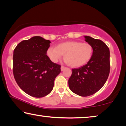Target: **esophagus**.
Instances as JSON below:
<instances>
[{
    "instance_id": "obj_1",
    "label": "esophagus",
    "mask_w": 126,
    "mask_h": 126,
    "mask_svg": "<svg viewBox=\"0 0 126 126\" xmlns=\"http://www.w3.org/2000/svg\"><path fill=\"white\" fill-rule=\"evenodd\" d=\"M65 68V67H64V66H63V65H62L61 67V71H63L64 69Z\"/></svg>"
}]
</instances>
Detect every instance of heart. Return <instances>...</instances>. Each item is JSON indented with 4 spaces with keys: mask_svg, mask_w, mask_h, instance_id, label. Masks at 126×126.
I'll return each mask as SVG.
<instances>
[{
    "mask_svg": "<svg viewBox=\"0 0 126 126\" xmlns=\"http://www.w3.org/2000/svg\"><path fill=\"white\" fill-rule=\"evenodd\" d=\"M93 47L88 43L79 41H68L58 44L56 47H50L47 55L53 63H57L64 54L65 62L72 67L82 66L91 59Z\"/></svg>",
    "mask_w": 126,
    "mask_h": 126,
    "instance_id": "obj_1",
    "label": "heart"
}]
</instances>
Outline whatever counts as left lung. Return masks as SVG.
I'll return each mask as SVG.
<instances>
[{
	"instance_id": "obj_1",
	"label": "left lung",
	"mask_w": 126,
	"mask_h": 126,
	"mask_svg": "<svg viewBox=\"0 0 126 126\" xmlns=\"http://www.w3.org/2000/svg\"><path fill=\"white\" fill-rule=\"evenodd\" d=\"M85 41L92 45L93 53L86 64L72 69L69 79L71 90L81 96L92 95L106 82L110 72V51L100 40L85 36Z\"/></svg>"
}]
</instances>
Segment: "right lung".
<instances>
[{
	"label": "right lung",
	"instance_id": "add662e5",
	"mask_svg": "<svg viewBox=\"0 0 126 126\" xmlns=\"http://www.w3.org/2000/svg\"><path fill=\"white\" fill-rule=\"evenodd\" d=\"M51 42L40 36L23 40L13 51V72L18 85L31 96L42 97L52 91L61 65L47 55Z\"/></svg>",
	"mask_w": 126,
	"mask_h": 126
}]
</instances>
